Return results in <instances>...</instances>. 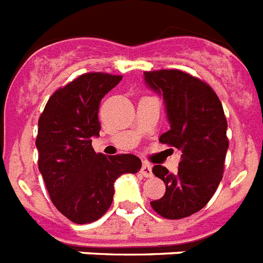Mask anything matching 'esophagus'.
I'll use <instances>...</instances> for the list:
<instances>
[{
    "label": "esophagus",
    "instance_id": "esophagus-1",
    "mask_svg": "<svg viewBox=\"0 0 263 263\" xmlns=\"http://www.w3.org/2000/svg\"><path fill=\"white\" fill-rule=\"evenodd\" d=\"M140 173H142L143 176L148 178V177L153 176V167H151V165L146 163V162H143L142 168H140Z\"/></svg>",
    "mask_w": 263,
    "mask_h": 263
}]
</instances>
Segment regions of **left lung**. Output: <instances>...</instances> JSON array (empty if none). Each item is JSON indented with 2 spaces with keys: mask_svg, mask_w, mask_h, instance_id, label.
Instances as JSON below:
<instances>
[{
  "mask_svg": "<svg viewBox=\"0 0 263 263\" xmlns=\"http://www.w3.org/2000/svg\"><path fill=\"white\" fill-rule=\"evenodd\" d=\"M150 89L163 96L170 129L159 142L181 150L178 172L155 165L153 173L166 185L163 197L151 206L165 219L198 212L216 192L228 150L227 119L213 89L181 70L144 71Z\"/></svg>",
  "mask_w": 263,
  "mask_h": 263,
  "instance_id": "obj_1",
  "label": "left lung"
}]
</instances>
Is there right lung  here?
<instances>
[{
  "label": "right lung",
  "instance_id": "1",
  "mask_svg": "<svg viewBox=\"0 0 263 263\" xmlns=\"http://www.w3.org/2000/svg\"><path fill=\"white\" fill-rule=\"evenodd\" d=\"M121 78L106 72L82 74L59 87L39 117V170L52 204L72 223L100 219L113 201L115 181L142 167L136 155L106 157L91 147V138L100 136L101 129L100 102Z\"/></svg>",
  "mask_w": 263,
  "mask_h": 263
}]
</instances>
